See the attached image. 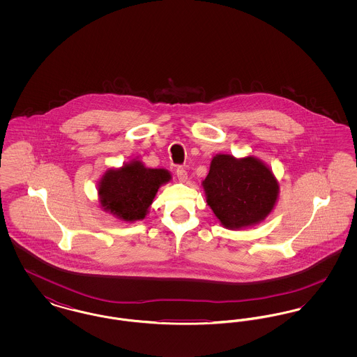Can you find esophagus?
Wrapping results in <instances>:
<instances>
[{"instance_id":"34e87169","label":"esophagus","mask_w":357,"mask_h":357,"mask_svg":"<svg viewBox=\"0 0 357 357\" xmlns=\"http://www.w3.org/2000/svg\"><path fill=\"white\" fill-rule=\"evenodd\" d=\"M176 176L181 182H186L187 181V171L183 167H178L176 169Z\"/></svg>"}]
</instances>
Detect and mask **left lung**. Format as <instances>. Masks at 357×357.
Returning <instances> with one entry per match:
<instances>
[{
  "label": "left lung",
  "instance_id": "8db88e82",
  "mask_svg": "<svg viewBox=\"0 0 357 357\" xmlns=\"http://www.w3.org/2000/svg\"><path fill=\"white\" fill-rule=\"evenodd\" d=\"M206 202L229 230L265 221L278 201L280 185L272 169L253 155L217 153L204 182Z\"/></svg>",
  "mask_w": 357,
  "mask_h": 357
}]
</instances>
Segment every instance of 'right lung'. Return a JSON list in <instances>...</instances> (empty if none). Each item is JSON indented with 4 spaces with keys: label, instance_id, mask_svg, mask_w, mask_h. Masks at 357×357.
<instances>
[{
    "label": "right lung",
    "instance_id": "obj_1",
    "mask_svg": "<svg viewBox=\"0 0 357 357\" xmlns=\"http://www.w3.org/2000/svg\"><path fill=\"white\" fill-rule=\"evenodd\" d=\"M170 181V171L146 167L136 158L102 174L98 183L99 204L120 221L134 223L146 218L159 187Z\"/></svg>",
    "mask_w": 357,
    "mask_h": 357
}]
</instances>
